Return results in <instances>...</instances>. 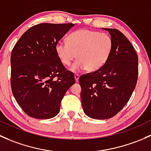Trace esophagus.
<instances>
[{
  "instance_id": "34e87169",
  "label": "esophagus",
  "mask_w": 151,
  "mask_h": 151,
  "mask_svg": "<svg viewBox=\"0 0 151 151\" xmlns=\"http://www.w3.org/2000/svg\"><path fill=\"white\" fill-rule=\"evenodd\" d=\"M74 77H75V81H76V82L78 81V80H79V77H80V76H79L78 74H76L75 76H74Z\"/></svg>"
}]
</instances>
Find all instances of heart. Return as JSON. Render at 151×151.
<instances>
[{"label": "heart", "instance_id": "heart-1", "mask_svg": "<svg viewBox=\"0 0 151 151\" xmlns=\"http://www.w3.org/2000/svg\"><path fill=\"white\" fill-rule=\"evenodd\" d=\"M113 49V41L108 34L88 29H80L68 35V42L60 41L55 46L56 53L61 63L71 67L73 72L86 69L95 71L102 68L109 58Z\"/></svg>", "mask_w": 151, "mask_h": 151}]
</instances>
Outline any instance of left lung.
Segmentation results:
<instances>
[{
    "mask_svg": "<svg viewBox=\"0 0 151 151\" xmlns=\"http://www.w3.org/2000/svg\"><path fill=\"white\" fill-rule=\"evenodd\" d=\"M102 29L113 41L109 58L99 70L79 78L82 108L94 119L116 116L129 100L138 77L137 54L129 41L118 29Z\"/></svg>",
    "mask_w": 151,
    "mask_h": 151,
    "instance_id": "8db88e82",
    "label": "left lung"
}]
</instances>
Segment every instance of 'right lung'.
Segmentation results:
<instances>
[{
    "label": "right lung",
    "instance_id": "add662e5",
    "mask_svg": "<svg viewBox=\"0 0 151 151\" xmlns=\"http://www.w3.org/2000/svg\"><path fill=\"white\" fill-rule=\"evenodd\" d=\"M75 24L42 23L27 29L11 56L12 94L30 117L49 119L60 112L61 100L75 83L56 53L57 43Z\"/></svg>",
    "mask_w": 151,
    "mask_h": 151
}]
</instances>
